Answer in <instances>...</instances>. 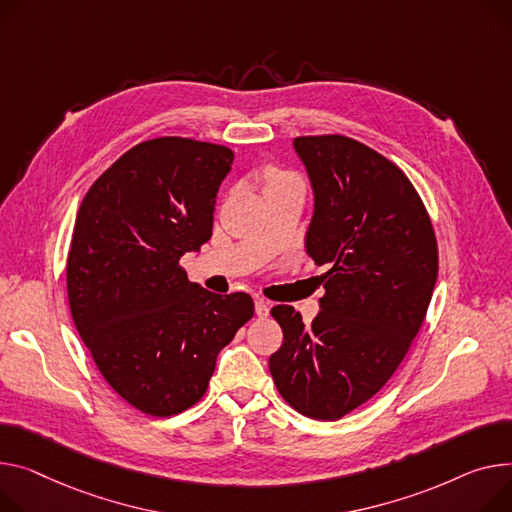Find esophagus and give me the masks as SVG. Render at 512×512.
I'll list each match as a JSON object with an SVG mask.
<instances>
[{"label":"esophagus","mask_w":512,"mask_h":512,"mask_svg":"<svg viewBox=\"0 0 512 512\" xmlns=\"http://www.w3.org/2000/svg\"><path fill=\"white\" fill-rule=\"evenodd\" d=\"M255 315H257V317H261V319L269 315V304H267L265 300H261V298H259V300H255Z\"/></svg>","instance_id":"esophagus-1"}]
</instances>
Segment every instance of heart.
Segmentation results:
<instances>
[{
	"label": "heart",
	"mask_w": 512,
	"mask_h": 512,
	"mask_svg": "<svg viewBox=\"0 0 512 512\" xmlns=\"http://www.w3.org/2000/svg\"><path fill=\"white\" fill-rule=\"evenodd\" d=\"M267 179H269V185L271 183H282V181H296L290 173H284V170H269V175H267Z\"/></svg>",
	"instance_id": "b5f03b06"
}]
</instances>
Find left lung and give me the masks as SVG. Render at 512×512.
<instances>
[{
    "label": "left lung",
    "instance_id": "left-lung-1",
    "mask_svg": "<svg viewBox=\"0 0 512 512\" xmlns=\"http://www.w3.org/2000/svg\"><path fill=\"white\" fill-rule=\"evenodd\" d=\"M294 150L315 195L306 253L329 271L311 325L294 306L271 309L284 342L269 372L296 412L339 420L383 389L418 335L436 236L410 179L379 152L346 135H304Z\"/></svg>",
    "mask_w": 512,
    "mask_h": 512
}]
</instances>
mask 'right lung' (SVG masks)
<instances>
[{"label":"right lung","instance_id":"1","mask_svg":"<svg viewBox=\"0 0 512 512\" xmlns=\"http://www.w3.org/2000/svg\"><path fill=\"white\" fill-rule=\"evenodd\" d=\"M232 160L218 144L148 140L111 164L78 210L67 255L76 329L105 381L148 416L195 405L255 311L249 294H214L179 265L210 241Z\"/></svg>","mask_w":512,"mask_h":512}]
</instances>
